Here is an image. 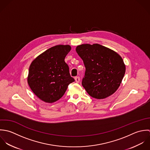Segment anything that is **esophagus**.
Instances as JSON below:
<instances>
[{"label": "esophagus", "instance_id": "1", "mask_svg": "<svg viewBox=\"0 0 150 150\" xmlns=\"http://www.w3.org/2000/svg\"><path fill=\"white\" fill-rule=\"evenodd\" d=\"M75 80L76 83H79L80 81V78L79 76H76L75 77Z\"/></svg>", "mask_w": 150, "mask_h": 150}]
</instances>
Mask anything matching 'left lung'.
<instances>
[{
	"label": "left lung",
	"mask_w": 150,
	"mask_h": 150,
	"mask_svg": "<svg viewBox=\"0 0 150 150\" xmlns=\"http://www.w3.org/2000/svg\"><path fill=\"white\" fill-rule=\"evenodd\" d=\"M76 52L86 68L82 85L91 97L104 99L118 90L126 71L118 53L97 43L79 45Z\"/></svg>",
	"instance_id": "obj_1"
}]
</instances>
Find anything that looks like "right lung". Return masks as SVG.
Wrapping results in <instances>:
<instances>
[{"label": "right lung", "instance_id": "add662e5", "mask_svg": "<svg viewBox=\"0 0 150 150\" xmlns=\"http://www.w3.org/2000/svg\"><path fill=\"white\" fill-rule=\"evenodd\" d=\"M71 47L59 45L50 47L33 60L27 82L33 93L45 103L57 101L74 82L64 59Z\"/></svg>", "mask_w": 150, "mask_h": 150}]
</instances>
